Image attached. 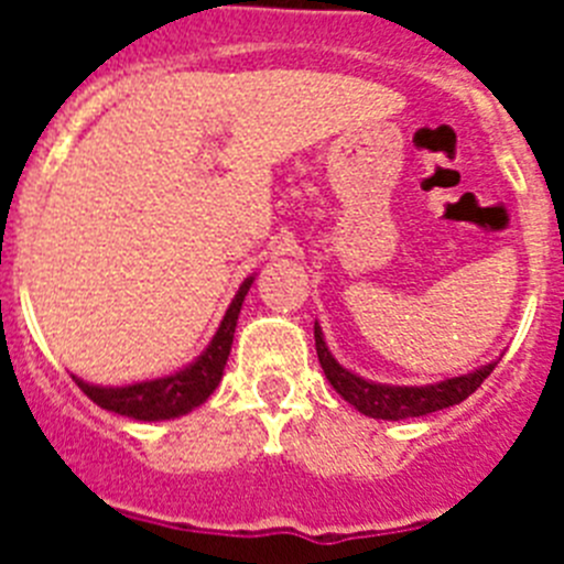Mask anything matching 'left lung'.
Returning a JSON list of instances; mask_svg holds the SVG:
<instances>
[{
  "label": "left lung",
  "mask_w": 564,
  "mask_h": 564,
  "mask_svg": "<svg viewBox=\"0 0 564 564\" xmlns=\"http://www.w3.org/2000/svg\"><path fill=\"white\" fill-rule=\"evenodd\" d=\"M313 336H316L318 364H322L327 381L333 383V390H336L344 401L352 403L361 415L381 417V421H406V417H421L430 415V412L446 410V406H455V403L466 401V398L471 395L497 367V361L482 364V367L466 372V376L443 378V381L423 383V387L378 383L367 381V378L356 376V372L350 370H344L341 364L333 358V352L327 350L325 333H322L318 322L313 325Z\"/></svg>",
  "instance_id": "obj_1"
}]
</instances>
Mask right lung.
Instances as JSON below:
<instances>
[{"label": "right lung", "mask_w": 564, "mask_h": 564, "mask_svg": "<svg viewBox=\"0 0 564 564\" xmlns=\"http://www.w3.org/2000/svg\"><path fill=\"white\" fill-rule=\"evenodd\" d=\"M251 285L253 276H248L239 285L237 296L231 299V305H228L208 347L183 370L163 378L127 383V387H98V383H89L78 376H73V381L82 387L89 401L98 403L101 410L115 412V415L134 417V421H172V417L188 415L194 406L206 403L208 395L217 390V383L223 381V370H226V361L231 356L239 311H242V302H246Z\"/></svg>", "instance_id": "right-lung-1"}]
</instances>
